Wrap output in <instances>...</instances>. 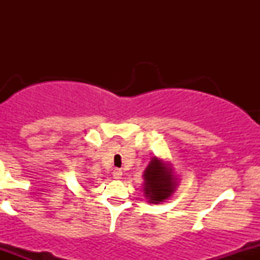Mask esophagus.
<instances>
[{"label":"esophagus","mask_w":260,"mask_h":260,"mask_svg":"<svg viewBox=\"0 0 260 260\" xmlns=\"http://www.w3.org/2000/svg\"><path fill=\"white\" fill-rule=\"evenodd\" d=\"M112 174H113L114 179H120V177H122V170H120V169H114Z\"/></svg>","instance_id":"1"}]
</instances>
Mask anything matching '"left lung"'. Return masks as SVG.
<instances>
[{
    "instance_id": "left-lung-1",
    "label": "left lung",
    "mask_w": 260,
    "mask_h": 260,
    "mask_svg": "<svg viewBox=\"0 0 260 260\" xmlns=\"http://www.w3.org/2000/svg\"><path fill=\"white\" fill-rule=\"evenodd\" d=\"M145 196L149 203L159 204L172 195L175 191V183L172 170L167 167L157 157H153L147 166L145 174Z\"/></svg>"
}]
</instances>
